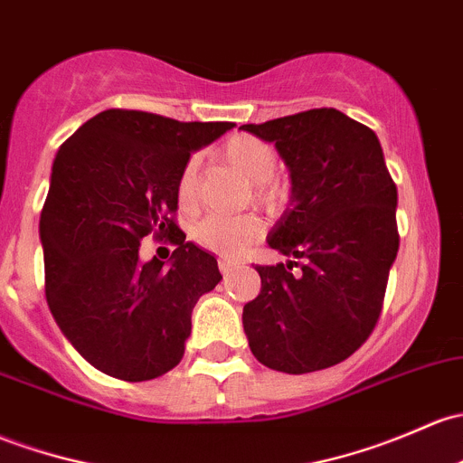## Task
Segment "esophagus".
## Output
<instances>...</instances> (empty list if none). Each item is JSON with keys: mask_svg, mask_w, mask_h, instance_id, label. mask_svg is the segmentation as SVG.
<instances>
[{"mask_svg": "<svg viewBox=\"0 0 463 463\" xmlns=\"http://www.w3.org/2000/svg\"><path fill=\"white\" fill-rule=\"evenodd\" d=\"M235 269H237V261L219 260V270H222V275H231V272Z\"/></svg>", "mask_w": 463, "mask_h": 463, "instance_id": "obj_1", "label": "esophagus"}]
</instances>
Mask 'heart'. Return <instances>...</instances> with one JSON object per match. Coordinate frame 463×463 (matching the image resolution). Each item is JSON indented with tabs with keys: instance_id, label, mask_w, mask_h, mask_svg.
I'll use <instances>...</instances> for the list:
<instances>
[{
	"instance_id": "heart-1",
	"label": "heart",
	"mask_w": 463,
	"mask_h": 463,
	"mask_svg": "<svg viewBox=\"0 0 463 463\" xmlns=\"http://www.w3.org/2000/svg\"><path fill=\"white\" fill-rule=\"evenodd\" d=\"M226 162L240 168L252 182L255 197L264 203L279 199V184L272 179L277 170V150L269 142L252 135H235L222 148ZM197 177L199 157H191L184 164L177 179V202L179 208L191 211L197 202ZM264 219L257 213H241V215H206L191 228L194 244L223 257H237L248 246L255 244L264 235Z\"/></svg>"
}]
</instances>
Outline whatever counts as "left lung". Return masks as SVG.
Masks as SVG:
<instances>
[{"mask_svg": "<svg viewBox=\"0 0 463 463\" xmlns=\"http://www.w3.org/2000/svg\"><path fill=\"white\" fill-rule=\"evenodd\" d=\"M241 128L272 142L293 197L269 235L288 264L255 266L260 295L244 306L248 346L272 371H324L377 326L399 250L397 186L377 135L335 109Z\"/></svg>", "mask_w": 463, "mask_h": 463, "instance_id": "obj_1", "label": "left lung"}]
</instances>
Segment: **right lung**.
Here are the masks:
<instances>
[{
  "mask_svg": "<svg viewBox=\"0 0 463 463\" xmlns=\"http://www.w3.org/2000/svg\"><path fill=\"white\" fill-rule=\"evenodd\" d=\"M232 126L110 109L57 150L39 219L46 299L97 371L148 382L182 362L194 304L222 272L175 222L177 179L193 150ZM148 234L175 246L168 267L138 260Z\"/></svg>",
  "mask_w": 463,
  "mask_h": 463,
  "instance_id": "obj_1",
  "label": "right lung"
}]
</instances>
